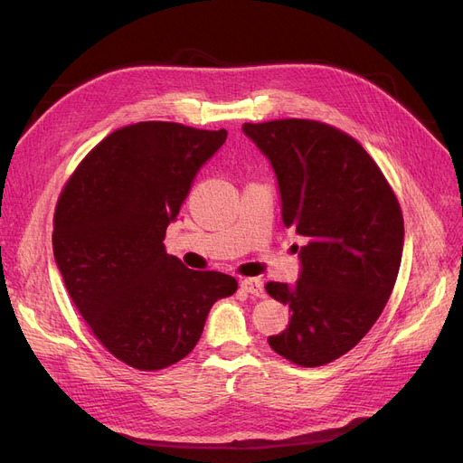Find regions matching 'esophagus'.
I'll use <instances>...</instances> for the list:
<instances>
[{
    "mask_svg": "<svg viewBox=\"0 0 463 463\" xmlns=\"http://www.w3.org/2000/svg\"><path fill=\"white\" fill-rule=\"evenodd\" d=\"M241 289L250 293V296H255V298H264L266 296L264 286H262V282H260L259 278H245V279H241Z\"/></svg>",
    "mask_w": 463,
    "mask_h": 463,
    "instance_id": "obj_1",
    "label": "esophagus"
}]
</instances>
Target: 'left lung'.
<instances>
[{"label":"left lung","instance_id":"1","mask_svg":"<svg viewBox=\"0 0 463 463\" xmlns=\"http://www.w3.org/2000/svg\"><path fill=\"white\" fill-rule=\"evenodd\" d=\"M243 133L270 160L286 228L307 237L298 284H266L289 307L278 355L320 367L355 347L394 289L403 216L381 167L354 137L313 119L245 123Z\"/></svg>","mask_w":463,"mask_h":463}]
</instances>
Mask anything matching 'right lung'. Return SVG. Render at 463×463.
Returning a JSON list of instances; mask_svg holds the SVG:
<instances>
[{
    "instance_id": "1",
    "label": "right lung",
    "mask_w": 463,
    "mask_h": 463,
    "mask_svg": "<svg viewBox=\"0 0 463 463\" xmlns=\"http://www.w3.org/2000/svg\"><path fill=\"white\" fill-rule=\"evenodd\" d=\"M226 137L172 121L128 125L87 154L55 206L53 257L69 298L98 342L138 371L189 355L210 307L237 289L235 278L189 270L164 247Z\"/></svg>"
}]
</instances>
